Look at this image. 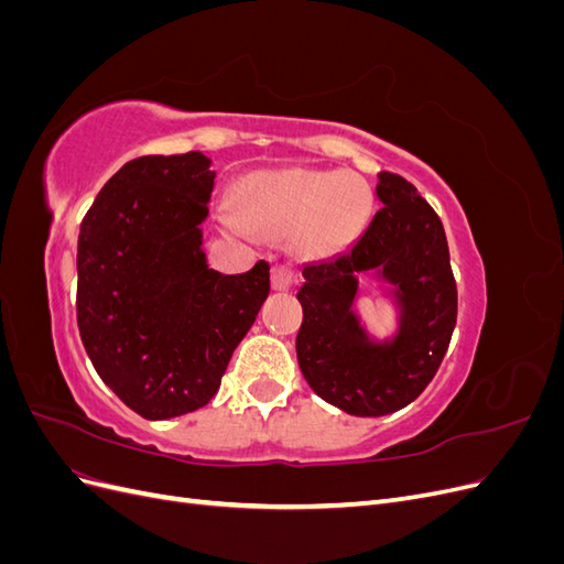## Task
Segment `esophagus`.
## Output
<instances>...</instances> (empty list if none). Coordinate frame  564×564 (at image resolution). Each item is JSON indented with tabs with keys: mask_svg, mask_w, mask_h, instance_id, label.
<instances>
[{
	"mask_svg": "<svg viewBox=\"0 0 564 564\" xmlns=\"http://www.w3.org/2000/svg\"><path fill=\"white\" fill-rule=\"evenodd\" d=\"M294 286V270L289 265H275L272 268V289L275 292H289Z\"/></svg>",
	"mask_w": 564,
	"mask_h": 564,
	"instance_id": "obj_1",
	"label": "esophagus"
}]
</instances>
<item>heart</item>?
<instances>
[{
  "label": "heart",
  "mask_w": 564,
  "mask_h": 564,
  "mask_svg": "<svg viewBox=\"0 0 564 564\" xmlns=\"http://www.w3.org/2000/svg\"><path fill=\"white\" fill-rule=\"evenodd\" d=\"M235 207L220 204L216 224L228 235L289 232L311 256L348 247L373 209L371 185L344 169H259L237 183Z\"/></svg>",
  "instance_id": "heart-1"
}]
</instances>
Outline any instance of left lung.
Returning a JSON list of instances; mask_svg holds the SVG:
<instances>
[{
  "instance_id": "left-lung-1",
  "label": "left lung",
  "mask_w": 564,
  "mask_h": 564,
  "mask_svg": "<svg viewBox=\"0 0 564 564\" xmlns=\"http://www.w3.org/2000/svg\"><path fill=\"white\" fill-rule=\"evenodd\" d=\"M383 209L346 253L303 268L299 367L317 395L352 416H386L435 377L456 327V282L440 216L398 174H379ZM383 283L399 315L379 339L354 311L359 278Z\"/></svg>"
}]
</instances>
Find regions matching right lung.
Here are the masks:
<instances>
[{"label": "right lung", "instance_id": "add662e5", "mask_svg": "<svg viewBox=\"0 0 564 564\" xmlns=\"http://www.w3.org/2000/svg\"><path fill=\"white\" fill-rule=\"evenodd\" d=\"M212 160L148 155L104 185L79 228L77 324L98 377L135 414L207 404L270 294V265L209 268Z\"/></svg>", "mask_w": 564, "mask_h": 564}]
</instances>
